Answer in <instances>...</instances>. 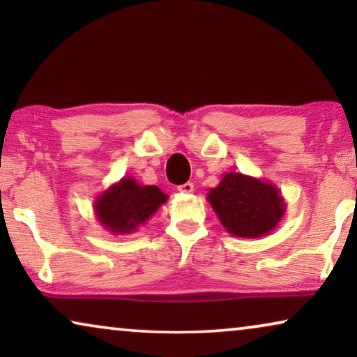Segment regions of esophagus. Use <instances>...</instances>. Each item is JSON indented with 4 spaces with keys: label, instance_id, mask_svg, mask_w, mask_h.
Segmentation results:
<instances>
[{
    "label": "esophagus",
    "instance_id": "obj_1",
    "mask_svg": "<svg viewBox=\"0 0 357 357\" xmlns=\"http://www.w3.org/2000/svg\"><path fill=\"white\" fill-rule=\"evenodd\" d=\"M177 190L180 193H185V195H188V193H193V190H195V187H193V183H190V182H187V183H183V185H178L177 187Z\"/></svg>",
    "mask_w": 357,
    "mask_h": 357
}]
</instances>
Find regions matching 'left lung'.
Segmentation results:
<instances>
[{"label":"left lung","instance_id":"1","mask_svg":"<svg viewBox=\"0 0 357 357\" xmlns=\"http://www.w3.org/2000/svg\"><path fill=\"white\" fill-rule=\"evenodd\" d=\"M208 202L234 237L266 236L286 213V202L276 185L241 172L224 174L218 187L209 190Z\"/></svg>","mask_w":357,"mask_h":357}]
</instances>
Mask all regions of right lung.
<instances>
[{"instance_id":"obj_1","label":"right lung","mask_w":357,"mask_h":357,"mask_svg":"<svg viewBox=\"0 0 357 357\" xmlns=\"http://www.w3.org/2000/svg\"><path fill=\"white\" fill-rule=\"evenodd\" d=\"M167 198L155 185H139L133 177H123L96 198L94 214L105 231L125 236L138 231Z\"/></svg>"}]
</instances>
